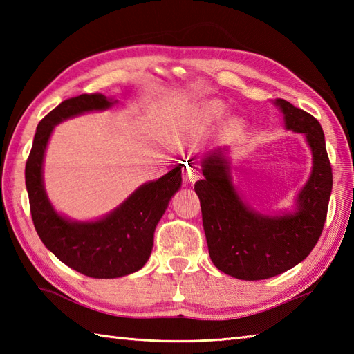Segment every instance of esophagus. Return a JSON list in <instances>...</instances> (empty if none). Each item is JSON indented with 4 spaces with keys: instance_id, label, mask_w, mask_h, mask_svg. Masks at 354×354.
I'll return each instance as SVG.
<instances>
[{
    "instance_id": "1",
    "label": "esophagus",
    "mask_w": 354,
    "mask_h": 354,
    "mask_svg": "<svg viewBox=\"0 0 354 354\" xmlns=\"http://www.w3.org/2000/svg\"><path fill=\"white\" fill-rule=\"evenodd\" d=\"M200 176H201L200 170L196 169L195 165H192V164L185 167L184 171H183V178H184L185 183H192V184H194L195 181H198Z\"/></svg>"
}]
</instances>
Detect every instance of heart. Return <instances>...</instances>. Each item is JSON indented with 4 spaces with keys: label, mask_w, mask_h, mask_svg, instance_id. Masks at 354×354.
Masks as SVG:
<instances>
[{
    "label": "heart",
    "mask_w": 354,
    "mask_h": 354,
    "mask_svg": "<svg viewBox=\"0 0 354 354\" xmlns=\"http://www.w3.org/2000/svg\"><path fill=\"white\" fill-rule=\"evenodd\" d=\"M225 113V106L218 100L207 101L206 104H203L200 111V120L203 123H212L217 122V120ZM242 131V122L237 118H232L226 124V133L231 136H237Z\"/></svg>",
    "instance_id": "b5f03b06"
}]
</instances>
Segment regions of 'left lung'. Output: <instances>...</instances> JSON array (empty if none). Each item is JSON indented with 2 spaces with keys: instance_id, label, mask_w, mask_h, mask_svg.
Segmentation results:
<instances>
[{
  "instance_id": "obj_1",
  "label": "left lung",
  "mask_w": 354,
  "mask_h": 354,
  "mask_svg": "<svg viewBox=\"0 0 354 354\" xmlns=\"http://www.w3.org/2000/svg\"><path fill=\"white\" fill-rule=\"evenodd\" d=\"M286 129L306 136L313 171L297 195L295 211L262 215L239 195L231 178L227 148H215L201 162L205 178L195 183L203 227L214 266L245 281L267 279L306 259L323 231L333 189V170L320 123L289 101H274Z\"/></svg>"
}]
</instances>
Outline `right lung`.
<instances>
[{"instance_id":"1","label":"right lung","mask_w":354,"mask_h":354,"mask_svg":"<svg viewBox=\"0 0 354 354\" xmlns=\"http://www.w3.org/2000/svg\"><path fill=\"white\" fill-rule=\"evenodd\" d=\"M115 103L117 100L101 93L62 101L39 123L25 169L29 206L40 241L65 266L100 279L127 277L145 266L156 226L183 181L178 165L162 178L142 184L111 214L93 221L70 220L55 211L44 185V158L53 129L64 120L106 111Z\"/></svg>"}]
</instances>
